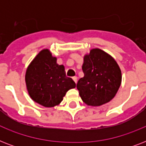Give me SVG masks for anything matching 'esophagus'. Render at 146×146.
Masks as SVG:
<instances>
[{"label": "esophagus", "instance_id": "esophagus-1", "mask_svg": "<svg viewBox=\"0 0 146 146\" xmlns=\"http://www.w3.org/2000/svg\"><path fill=\"white\" fill-rule=\"evenodd\" d=\"M73 80L74 81V82H75V83H76V82H77V77H76V76H73Z\"/></svg>", "mask_w": 146, "mask_h": 146}]
</instances>
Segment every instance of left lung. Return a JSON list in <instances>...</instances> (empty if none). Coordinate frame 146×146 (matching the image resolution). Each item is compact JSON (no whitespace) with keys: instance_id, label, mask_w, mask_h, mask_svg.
<instances>
[{"instance_id":"1","label":"left lung","mask_w":146,"mask_h":146,"mask_svg":"<svg viewBox=\"0 0 146 146\" xmlns=\"http://www.w3.org/2000/svg\"><path fill=\"white\" fill-rule=\"evenodd\" d=\"M82 68L84 76L78 81L76 88L82 102L91 106H101L110 102L122 80L115 60L101 49H92L84 56Z\"/></svg>"}]
</instances>
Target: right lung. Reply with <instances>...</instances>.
<instances>
[{"label":"right lung","mask_w":146,"mask_h":146,"mask_svg":"<svg viewBox=\"0 0 146 146\" xmlns=\"http://www.w3.org/2000/svg\"><path fill=\"white\" fill-rule=\"evenodd\" d=\"M25 80L31 98L45 108L58 105L66 92L76 87L74 81L66 76L64 65L57 64V57L48 49L42 50L33 60Z\"/></svg>","instance_id":"1"}]
</instances>
